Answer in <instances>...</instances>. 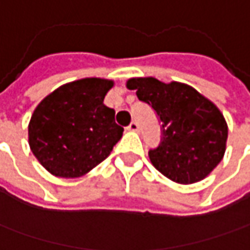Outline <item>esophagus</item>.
<instances>
[{
	"label": "esophagus",
	"instance_id": "esophagus-1",
	"mask_svg": "<svg viewBox=\"0 0 250 250\" xmlns=\"http://www.w3.org/2000/svg\"><path fill=\"white\" fill-rule=\"evenodd\" d=\"M138 128H140V127H138V123H135V122H131L130 125L127 127L128 131H138Z\"/></svg>",
	"mask_w": 250,
	"mask_h": 250
}]
</instances>
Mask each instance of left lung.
<instances>
[{
  "label": "left lung",
  "mask_w": 250,
  "mask_h": 250,
  "mask_svg": "<svg viewBox=\"0 0 250 250\" xmlns=\"http://www.w3.org/2000/svg\"><path fill=\"white\" fill-rule=\"evenodd\" d=\"M159 116L163 140L149 151L156 170L178 184H194L219 165L227 145L228 125L220 109L184 83L133 77L125 83Z\"/></svg>",
  "instance_id": "obj_1"
}]
</instances>
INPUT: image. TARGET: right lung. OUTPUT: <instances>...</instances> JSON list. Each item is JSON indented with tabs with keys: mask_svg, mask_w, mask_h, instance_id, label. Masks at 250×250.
Wrapping results in <instances>:
<instances>
[{
	"mask_svg": "<svg viewBox=\"0 0 250 250\" xmlns=\"http://www.w3.org/2000/svg\"><path fill=\"white\" fill-rule=\"evenodd\" d=\"M113 80L85 77L58 87L29 122L33 155L52 176L77 178L108 158L123 135L115 110L104 104Z\"/></svg>",
	"mask_w": 250,
	"mask_h": 250,
	"instance_id": "add662e5",
	"label": "right lung"
}]
</instances>
